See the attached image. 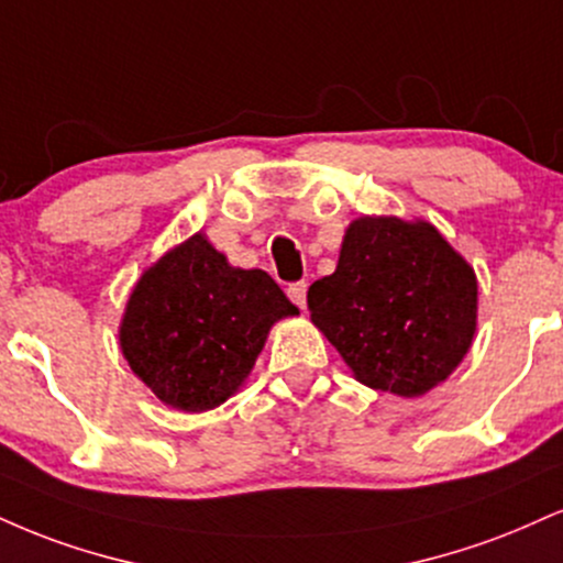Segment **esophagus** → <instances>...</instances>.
Wrapping results in <instances>:
<instances>
[{"label":"esophagus","mask_w":563,"mask_h":563,"mask_svg":"<svg viewBox=\"0 0 563 563\" xmlns=\"http://www.w3.org/2000/svg\"><path fill=\"white\" fill-rule=\"evenodd\" d=\"M288 299L296 303V307L303 309L307 307V283H290L288 286Z\"/></svg>","instance_id":"obj_1"}]
</instances>
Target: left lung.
Masks as SVG:
<instances>
[{"label": "left lung", "instance_id": "1", "mask_svg": "<svg viewBox=\"0 0 563 563\" xmlns=\"http://www.w3.org/2000/svg\"><path fill=\"white\" fill-rule=\"evenodd\" d=\"M307 303L358 383L404 398L443 383L477 330L475 269L424 220L358 217Z\"/></svg>", "mask_w": 563, "mask_h": 563}]
</instances>
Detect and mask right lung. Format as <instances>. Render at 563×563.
I'll list each match as a JSON object with an SVG mask.
<instances>
[{"label": "right lung", "mask_w": 563, "mask_h": 563, "mask_svg": "<svg viewBox=\"0 0 563 563\" xmlns=\"http://www.w3.org/2000/svg\"><path fill=\"white\" fill-rule=\"evenodd\" d=\"M294 314L299 309L273 277L230 267L196 233L135 283L120 349L162 404L194 415L228 401L252 372L269 328Z\"/></svg>", "instance_id": "right-lung-1"}]
</instances>
